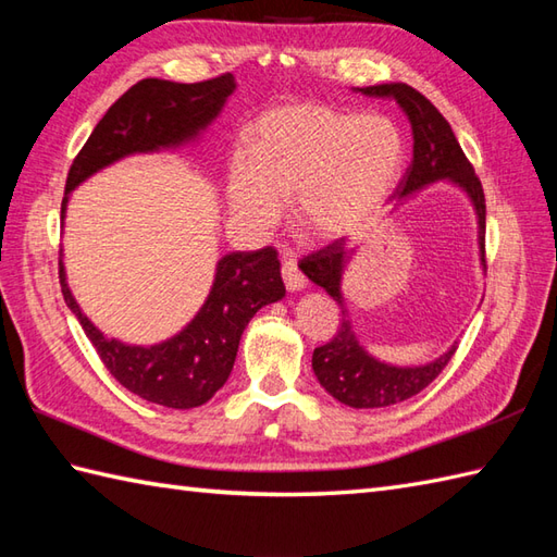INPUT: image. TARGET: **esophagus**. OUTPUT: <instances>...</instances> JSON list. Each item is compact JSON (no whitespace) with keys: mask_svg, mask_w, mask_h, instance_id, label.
<instances>
[{"mask_svg":"<svg viewBox=\"0 0 557 557\" xmlns=\"http://www.w3.org/2000/svg\"><path fill=\"white\" fill-rule=\"evenodd\" d=\"M282 280H285V287L289 292H301L306 287V277L301 275V270L294 260H285V263H282Z\"/></svg>","mask_w":557,"mask_h":557,"instance_id":"esophagus-1","label":"esophagus"}]
</instances>
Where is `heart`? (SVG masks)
Masks as SVG:
<instances>
[{"mask_svg": "<svg viewBox=\"0 0 557 557\" xmlns=\"http://www.w3.org/2000/svg\"><path fill=\"white\" fill-rule=\"evenodd\" d=\"M251 150L227 160L224 194L242 227H277L285 200L306 234L337 242L385 206L401 164V138L381 114L354 116L323 102L272 108L253 124Z\"/></svg>", "mask_w": 557, "mask_h": 557, "instance_id": "heart-1", "label": "heart"}]
</instances>
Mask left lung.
<instances>
[{"mask_svg":"<svg viewBox=\"0 0 557 557\" xmlns=\"http://www.w3.org/2000/svg\"><path fill=\"white\" fill-rule=\"evenodd\" d=\"M357 92L369 98L395 100L411 124L413 158L395 196L399 200L409 198L435 182H449L459 191H465L476 212L479 253L481 265L486 270V256H483L486 253L483 251L486 248V198H483V188L474 168H471V162L457 144L453 126L435 110L431 100H425L419 90H413L407 83H383V86L357 88ZM351 256L354 251L347 248V239H337L321 248V251L306 256L299 263L304 275L313 285L323 287L342 311L337 335L313 351V373L318 383L342 405L354 409L389 407L429 387L437 373L445 369L447 361L453 359L457 342L441 357L421 366H395L375 359L354 335L345 294H342V277H345V268Z\"/></svg>","mask_w":557,"mask_h":557,"instance_id":"left-lung-1","label":"left lung"}]
</instances>
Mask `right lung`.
I'll return each instance as SVG.
<instances>
[{
	"label": "right lung",
	"instance_id": "right-lung-1",
	"mask_svg": "<svg viewBox=\"0 0 557 557\" xmlns=\"http://www.w3.org/2000/svg\"><path fill=\"white\" fill-rule=\"evenodd\" d=\"M236 88L232 74L200 83L144 78L128 88L92 128L66 176L62 220L69 196L92 174L140 152L174 150L196 144L218 120ZM64 301L86 330L98 357L128 393L170 409H194L227 383L248 321L268 304L285 297L275 248L222 256L198 313L180 333L158 345H126L90 323L69 289L59 258Z\"/></svg>",
	"mask_w": 557,
	"mask_h": 557
}]
</instances>
